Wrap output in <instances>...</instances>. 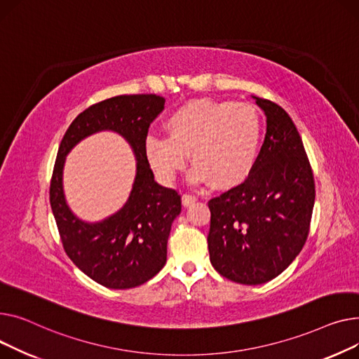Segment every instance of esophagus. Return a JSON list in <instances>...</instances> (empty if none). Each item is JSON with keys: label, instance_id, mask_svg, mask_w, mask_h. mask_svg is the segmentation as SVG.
Segmentation results:
<instances>
[{"label": "esophagus", "instance_id": "34e87169", "mask_svg": "<svg viewBox=\"0 0 359 359\" xmlns=\"http://www.w3.org/2000/svg\"><path fill=\"white\" fill-rule=\"evenodd\" d=\"M196 200H197V197H196L194 194L185 193V194L182 196V204H184V205H189V204H193Z\"/></svg>", "mask_w": 359, "mask_h": 359}]
</instances>
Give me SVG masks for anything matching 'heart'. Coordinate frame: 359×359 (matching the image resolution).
Here are the masks:
<instances>
[{
    "instance_id": "obj_1",
    "label": "heart",
    "mask_w": 359,
    "mask_h": 359,
    "mask_svg": "<svg viewBox=\"0 0 359 359\" xmlns=\"http://www.w3.org/2000/svg\"><path fill=\"white\" fill-rule=\"evenodd\" d=\"M166 136L149 135L144 156L163 182H172L191 152V181L235 185L249 175L261 149L262 126L254 107L220 100H194L165 121Z\"/></svg>"
}]
</instances>
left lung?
Returning a JSON list of instances; mask_svg holds the SVG:
<instances>
[{"instance_id":"8db88e82","label":"left lung","mask_w":359,"mask_h":359,"mask_svg":"<svg viewBox=\"0 0 359 359\" xmlns=\"http://www.w3.org/2000/svg\"><path fill=\"white\" fill-rule=\"evenodd\" d=\"M266 116L258 159L239 185L208 201L210 261L245 285L276 278L303 249L314 205V177L300 133L277 102L255 97Z\"/></svg>"}]
</instances>
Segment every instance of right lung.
<instances>
[{"label": "right lung", "mask_w": 359, "mask_h": 359, "mask_svg": "<svg viewBox=\"0 0 359 359\" xmlns=\"http://www.w3.org/2000/svg\"><path fill=\"white\" fill-rule=\"evenodd\" d=\"M165 98L155 94L117 95L93 104L71 123L63 136L50 180V205L59 236L69 259L95 283L114 290L149 281L166 262V243L174 219L181 213L177 189L159 185L144 156L151 123L163 110ZM101 130L120 133L137 155V178L125 207L100 224H83L66 205L61 170L72 147Z\"/></svg>", "instance_id": "1"}]
</instances>
